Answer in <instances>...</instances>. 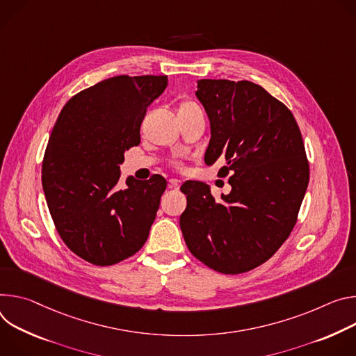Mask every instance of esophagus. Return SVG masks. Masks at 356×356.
<instances>
[{"mask_svg": "<svg viewBox=\"0 0 356 356\" xmlns=\"http://www.w3.org/2000/svg\"><path fill=\"white\" fill-rule=\"evenodd\" d=\"M179 186H181V181L179 179H175V178L170 179V182H168V188L170 189H178Z\"/></svg>", "mask_w": 356, "mask_h": 356, "instance_id": "1", "label": "esophagus"}]
</instances>
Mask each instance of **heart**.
<instances>
[{"label":"heart","mask_w":356,"mask_h":356,"mask_svg":"<svg viewBox=\"0 0 356 356\" xmlns=\"http://www.w3.org/2000/svg\"><path fill=\"white\" fill-rule=\"evenodd\" d=\"M198 106H196L193 102H189V100H185L179 104L178 107V111H186V110H192V108H196Z\"/></svg>","instance_id":"obj_1"}]
</instances>
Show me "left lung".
<instances>
[{"instance_id":"8db88e82","label":"left lung","mask_w":356,"mask_h":356,"mask_svg":"<svg viewBox=\"0 0 356 356\" xmlns=\"http://www.w3.org/2000/svg\"><path fill=\"white\" fill-rule=\"evenodd\" d=\"M196 97L209 123L205 164L225 158L219 174L232 191L215 201L211 186L188 181L179 226L189 252L225 273L249 271L290 236L308 186L304 143L293 113L261 86L201 79Z\"/></svg>"}]
</instances>
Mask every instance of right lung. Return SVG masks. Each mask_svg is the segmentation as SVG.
Returning <instances> with one entry per match:
<instances>
[{"label": "right lung", "instance_id": "right-lung-1", "mask_svg": "<svg viewBox=\"0 0 356 356\" xmlns=\"http://www.w3.org/2000/svg\"><path fill=\"white\" fill-rule=\"evenodd\" d=\"M167 76H114L74 95L52 129L42 186L56 230L83 260L111 266L145 243L167 181L133 177L118 186L124 152L140 144L147 107Z\"/></svg>", "mask_w": 356, "mask_h": 356}]
</instances>
